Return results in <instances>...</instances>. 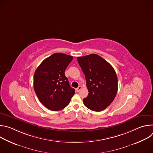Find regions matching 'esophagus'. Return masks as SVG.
<instances>
[{
  "mask_svg": "<svg viewBox=\"0 0 153 153\" xmlns=\"http://www.w3.org/2000/svg\"><path fill=\"white\" fill-rule=\"evenodd\" d=\"M81 89H82V86H78V88H76V91H77V92H79V91L81 90Z\"/></svg>",
  "mask_w": 153,
  "mask_h": 153,
  "instance_id": "esophagus-1",
  "label": "esophagus"
}]
</instances>
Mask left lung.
Listing matches in <instances>:
<instances>
[{
	"label": "left lung",
	"mask_w": 153,
	"mask_h": 153,
	"mask_svg": "<svg viewBox=\"0 0 153 153\" xmlns=\"http://www.w3.org/2000/svg\"><path fill=\"white\" fill-rule=\"evenodd\" d=\"M77 61L85 74L89 92L83 99L85 106L94 111H103L113 102L117 92L114 69L96 54L78 57Z\"/></svg>",
	"instance_id": "obj_1"
}]
</instances>
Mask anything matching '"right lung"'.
I'll use <instances>...</instances> for the list:
<instances>
[{
	"label": "right lung",
	"mask_w": 153,
	"mask_h": 153,
	"mask_svg": "<svg viewBox=\"0 0 153 153\" xmlns=\"http://www.w3.org/2000/svg\"><path fill=\"white\" fill-rule=\"evenodd\" d=\"M73 59L71 56L54 53L43 60L34 73V91L39 101L50 110H62L75 93L65 75Z\"/></svg>",
	"instance_id": "obj_1"
}]
</instances>
